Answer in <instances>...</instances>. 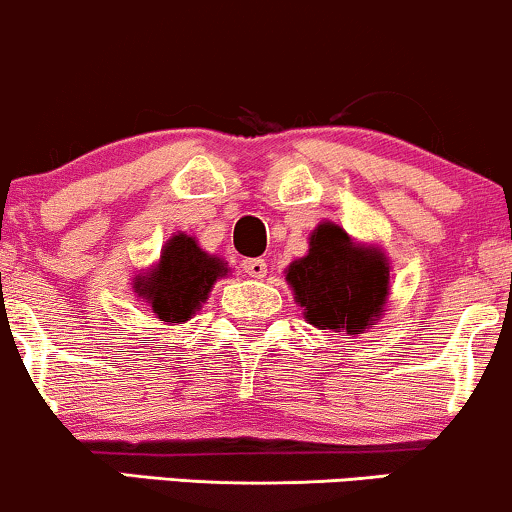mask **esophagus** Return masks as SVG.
Returning a JSON list of instances; mask_svg holds the SVG:
<instances>
[{
    "label": "esophagus",
    "instance_id": "1",
    "mask_svg": "<svg viewBox=\"0 0 512 512\" xmlns=\"http://www.w3.org/2000/svg\"><path fill=\"white\" fill-rule=\"evenodd\" d=\"M242 268L249 278H263L268 273V263L263 258H244Z\"/></svg>",
    "mask_w": 512,
    "mask_h": 512
}]
</instances>
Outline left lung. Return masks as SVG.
<instances>
[{
  "label": "left lung",
  "instance_id": "8db88e82",
  "mask_svg": "<svg viewBox=\"0 0 512 512\" xmlns=\"http://www.w3.org/2000/svg\"><path fill=\"white\" fill-rule=\"evenodd\" d=\"M309 254L287 270L294 299L311 326L347 330L374 326L388 297V263L383 254L354 246L342 227L323 222L311 234Z\"/></svg>",
  "mask_w": 512,
  "mask_h": 512
}]
</instances>
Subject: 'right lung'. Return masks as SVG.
<instances>
[{"label":"right lung","instance_id":"right-lung-1","mask_svg":"<svg viewBox=\"0 0 512 512\" xmlns=\"http://www.w3.org/2000/svg\"><path fill=\"white\" fill-rule=\"evenodd\" d=\"M227 273L220 258L198 249L194 237L177 234L162 249L158 268L148 278H138L136 292L148 299L153 314L167 323L189 321L208 299L213 282Z\"/></svg>","mask_w":512,"mask_h":512}]
</instances>
